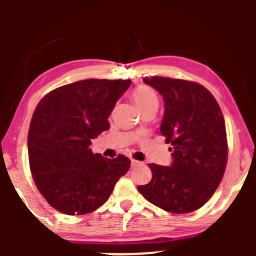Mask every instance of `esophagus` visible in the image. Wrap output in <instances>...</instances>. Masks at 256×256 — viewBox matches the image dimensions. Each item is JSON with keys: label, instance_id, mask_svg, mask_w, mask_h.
Here are the masks:
<instances>
[{"label": "esophagus", "instance_id": "34e87169", "mask_svg": "<svg viewBox=\"0 0 256 256\" xmlns=\"http://www.w3.org/2000/svg\"><path fill=\"white\" fill-rule=\"evenodd\" d=\"M138 165H140V161L134 160V158H131V166H132V167L138 166Z\"/></svg>", "mask_w": 256, "mask_h": 256}]
</instances>
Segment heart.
Here are the masks:
<instances>
[{"label":"heart","instance_id":"b5f03b06","mask_svg":"<svg viewBox=\"0 0 256 256\" xmlns=\"http://www.w3.org/2000/svg\"><path fill=\"white\" fill-rule=\"evenodd\" d=\"M132 98L140 110L148 106H158V98L154 90L148 85H138L132 91Z\"/></svg>","mask_w":256,"mask_h":256}]
</instances>
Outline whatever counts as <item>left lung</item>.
Here are the masks:
<instances>
[{"instance_id": "8db88e82", "label": "left lung", "mask_w": 256, "mask_h": 256, "mask_svg": "<svg viewBox=\"0 0 256 256\" xmlns=\"http://www.w3.org/2000/svg\"><path fill=\"white\" fill-rule=\"evenodd\" d=\"M165 100L160 132L171 143V166L149 164L152 180L140 185L143 198L171 213H190L208 201L224 177L228 162L225 120L214 96L184 79H143Z\"/></svg>"}]
</instances>
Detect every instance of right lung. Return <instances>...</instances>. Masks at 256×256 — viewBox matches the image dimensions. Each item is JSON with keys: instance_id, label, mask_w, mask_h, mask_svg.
I'll list each match as a JSON object with an SVG mask.
<instances>
[{"instance_id": "obj_1", "label": "right lung", "mask_w": 256, "mask_h": 256, "mask_svg": "<svg viewBox=\"0 0 256 256\" xmlns=\"http://www.w3.org/2000/svg\"><path fill=\"white\" fill-rule=\"evenodd\" d=\"M130 84L85 79L50 91L37 104L28 137L30 170L37 189L58 212H94L130 168L124 155L106 158L90 148L91 140L110 128L108 118Z\"/></svg>"}]
</instances>
